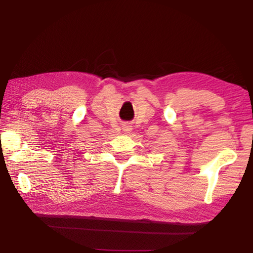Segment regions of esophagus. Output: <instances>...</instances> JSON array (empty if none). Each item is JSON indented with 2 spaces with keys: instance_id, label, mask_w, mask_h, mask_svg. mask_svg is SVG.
<instances>
[{
  "instance_id": "1",
  "label": "esophagus",
  "mask_w": 253,
  "mask_h": 253,
  "mask_svg": "<svg viewBox=\"0 0 253 253\" xmlns=\"http://www.w3.org/2000/svg\"><path fill=\"white\" fill-rule=\"evenodd\" d=\"M131 129H132L131 126H130V125H128V124H125V125L123 126V130L125 131V132H130V131H131Z\"/></svg>"
}]
</instances>
